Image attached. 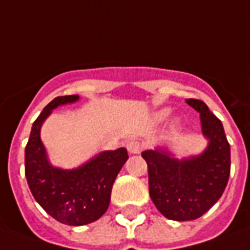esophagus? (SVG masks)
I'll list each match as a JSON object with an SVG mask.
<instances>
[{
    "instance_id": "obj_1",
    "label": "esophagus",
    "mask_w": 250,
    "mask_h": 250,
    "mask_svg": "<svg viewBox=\"0 0 250 250\" xmlns=\"http://www.w3.org/2000/svg\"><path fill=\"white\" fill-rule=\"evenodd\" d=\"M126 148L130 154H139L142 151V145L138 141H130V142H127Z\"/></svg>"
}]
</instances>
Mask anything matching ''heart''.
<instances>
[{"mask_svg": "<svg viewBox=\"0 0 250 250\" xmlns=\"http://www.w3.org/2000/svg\"><path fill=\"white\" fill-rule=\"evenodd\" d=\"M169 113H171V109H168V108L160 109V111H158L155 115H154V121H155V123H163V121H166V120L168 119Z\"/></svg>", "mask_w": 250, "mask_h": 250, "instance_id": "b5f03b06", "label": "heart"}]
</instances>
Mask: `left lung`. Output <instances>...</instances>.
<instances>
[{"label":"left lung","mask_w":250,"mask_h":250,"mask_svg":"<svg viewBox=\"0 0 250 250\" xmlns=\"http://www.w3.org/2000/svg\"><path fill=\"white\" fill-rule=\"evenodd\" d=\"M199 113L208 146L198 155L179 159L167 146L142 152L148 167L150 197L166 218L177 222L202 216L216 204L231 172V148L223 125L204 102L188 99Z\"/></svg>","instance_id":"left-lung-1"}]
</instances>
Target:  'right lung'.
<instances>
[{
    "label": "right lung",
    "mask_w": 250,
    "mask_h": 250,
    "mask_svg": "<svg viewBox=\"0 0 250 250\" xmlns=\"http://www.w3.org/2000/svg\"><path fill=\"white\" fill-rule=\"evenodd\" d=\"M78 100V95L53 99L35 120L24 151L26 179L34 198L52 218L67 226L92 223L107 211L113 183L129 159L126 148L120 147L99 152L71 169L49 162L40 138L42 124L53 109Z\"/></svg>",
    "instance_id": "add662e5"
}]
</instances>
